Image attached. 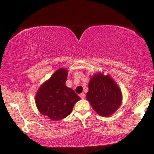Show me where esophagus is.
<instances>
[{"label": "esophagus", "instance_id": "34e87169", "mask_svg": "<svg viewBox=\"0 0 154 154\" xmlns=\"http://www.w3.org/2000/svg\"><path fill=\"white\" fill-rule=\"evenodd\" d=\"M79 96L81 97V98L83 99V98H85V94L84 93H82V94H80Z\"/></svg>", "mask_w": 154, "mask_h": 154}]
</instances>
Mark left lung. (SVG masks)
Wrapping results in <instances>:
<instances>
[{
    "instance_id": "8db88e82",
    "label": "left lung",
    "mask_w": 154,
    "mask_h": 154,
    "mask_svg": "<svg viewBox=\"0 0 154 154\" xmlns=\"http://www.w3.org/2000/svg\"><path fill=\"white\" fill-rule=\"evenodd\" d=\"M86 98L94 110L103 117L111 116L119 106L122 94L117 83L109 75L101 72L91 77Z\"/></svg>"
}]
</instances>
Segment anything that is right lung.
I'll return each mask as SVG.
<instances>
[{
	"mask_svg": "<svg viewBox=\"0 0 154 154\" xmlns=\"http://www.w3.org/2000/svg\"><path fill=\"white\" fill-rule=\"evenodd\" d=\"M68 71L60 69L41 85L35 96V103L43 116L53 121L66 118L80 97L66 85Z\"/></svg>",
	"mask_w": 154,
	"mask_h": 154,
	"instance_id": "1",
	"label": "right lung"
}]
</instances>
